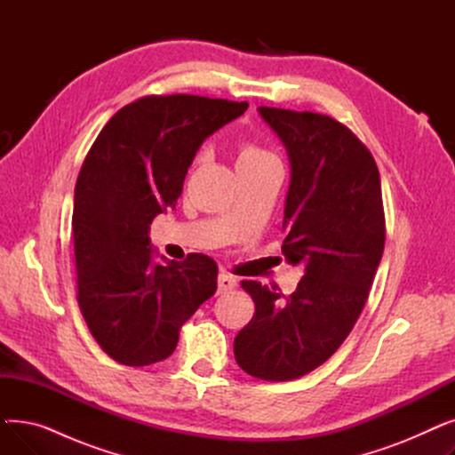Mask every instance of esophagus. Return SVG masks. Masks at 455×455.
I'll use <instances>...</instances> for the list:
<instances>
[{"label": "esophagus", "instance_id": "esophagus-1", "mask_svg": "<svg viewBox=\"0 0 455 455\" xmlns=\"http://www.w3.org/2000/svg\"><path fill=\"white\" fill-rule=\"evenodd\" d=\"M232 288H235V278L227 275V273H221L218 276V293H225V291H230Z\"/></svg>", "mask_w": 455, "mask_h": 455}]
</instances>
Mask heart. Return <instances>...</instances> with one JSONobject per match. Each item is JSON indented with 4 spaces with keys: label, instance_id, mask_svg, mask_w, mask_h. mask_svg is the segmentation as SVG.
Instances as JSON below:
<instances>
[{
    "label": "heart",
    "instance_id": "heart-1",
    "mask_svg": "<svg viewBox=\"0 0 455 455\" xmlns=\"http://www.w3.org/2000/svg\"><path fill=\"white\" fill-rule=\"evenodd\" d=\"M267 160H275V156L261 148L254 146V143H251V141H243V143H240V148H237V162H235L237 167L258 165V164H264Z\"/></svg>",
    "mask_w": 455,
    "mask_h": 455
}]
</instances>
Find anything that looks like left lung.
I'll list each match as a JSON object with an SVG mask.
<instances>
[{
	"instance_id": "8db88e82",
	"label": "left lung",
	"mask_w": 455,
	"mask_h": 455,
	"mask_svg": "<svg viewBox=\"0 0 455 455\" xmlns=\"http://www.w3.org/2000/svg\"><path fill=\"white\" fill-rule=\"evenodd\" d=\"M258 112L290 158L282 254L304 276L290 297L242 283L256 312L234 355L254 378L288 381L323 365L354 328L384 254L386 220L376 162L350 129L314 112Z\"/></svg>"
}]
</instances>
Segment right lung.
I'll return each instance as SVG.
<instances>
[{
	"label": "right lung",
	"instance_id": "1",
	"mask_svg": "<svg viewBox=\"0 0 455 455\" xmlns=\"http://www.w3.org/2000/svg\"><path fill=\"white\" fill-rule=\"evenodd\" d=\"M247 103L149 95L117 110L95 138L76 184L77 300L93 339L117 363L173 354L180 326L218 288L206 254L156 261L149 225L175 208L203 141Z\"/></svg>",
	"mask_w": 455,
	"mask_h": 455
}]
</instances>
